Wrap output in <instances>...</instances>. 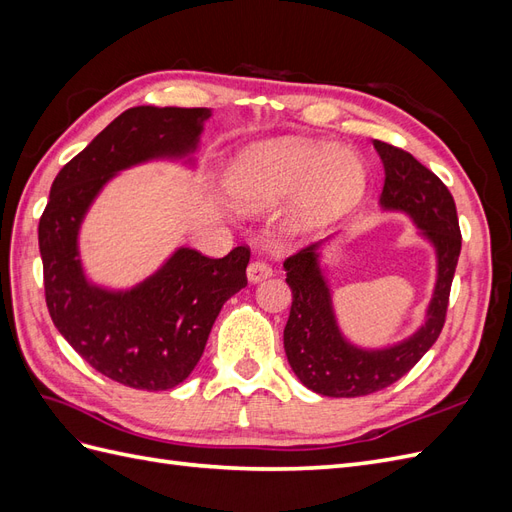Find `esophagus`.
I'll use <instances>...</instances> for the list:
<instances>
[{
	"label": "esophagus",
	"instance_id": "esophagus-1",
	"mask_svg": "<svg viewBox=\"0 0 512 512\" xmlns=\"http://www.w3.org/2000/svg\"><path fill=\"white\" fill-rule=\"evenodd\" d=\"M271 275H273V269L262 260H254L250 262V267H247V280H250V284H258Z\"/></svg>",
	"mask_w": 512,
	"mask_h": 512
}]
</instances>
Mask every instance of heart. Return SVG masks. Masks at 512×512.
I'll return each instance as SVG.
<instances>
[{"label": "heart", "instance_id": "heart-1", "mask_svg": "<svg viewBox=\"0 0 512 512\" xmlns=\"http://www.w3.org/2000/svg\"><path fill=\"white\" fill-rule=\"evenodd\" d=\"M367 188L356 151L309 138H267L243 147L226 173V190L239 211L262 213L290 200L288 235H307L342 218Z\"/></svg>", "mask_w": 512, "mask_h": 512}]
</instances>
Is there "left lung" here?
Here are the masks:
<instances>
[{
    "label": "left lung",
    "instance_id": "left-lung-1",
    "mask_svg": "<svg viewBox=\"0 0 512 512\" xmlns=\"http://www.w3.org/2000/svg\"><path fill=\"white\" fill-rule=\"evenodd\" d=\"M384 185L382 211L401 213L414 224L436 258V282L423 322L404 339L386 346L354 344L337 318L324 250L337 235L305 247L284 262L292 307L284 329L288 363L307 389L327 397H361L386 389L423 359L444 327L448 294L461 252L455 200L446 185L408 151L374 141Z\"/></svg>",
    "mask_w": 512,
    "mask_h": 512
}]
</instances>
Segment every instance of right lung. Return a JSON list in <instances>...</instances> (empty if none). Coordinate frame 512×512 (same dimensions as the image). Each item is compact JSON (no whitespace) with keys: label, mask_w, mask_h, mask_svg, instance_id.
I'll return each mask as SVG.
<instances>
[{"label":"right lung","mask_w":512,"mask_h":512,"mask_svg":"<svg viewBox=\"0 0 512 512\" xmlns=\"http://www.w3.org/2000/svg\"><path fill=\"white\" fill-rule=\"evenodd\" d=\"M211 108L134 106L59 170L38 226L46 307L57 331L106 378L168 391L188 378L222 305L247 286V247L207 258L179 245L128 288L89 280L79 237L91 205L119 173L149 162L194 170Z\"/></svg>","instance_id":"right-lung-1"}]
</instances>
